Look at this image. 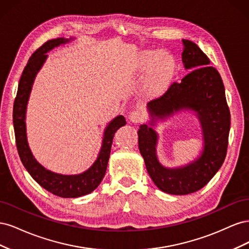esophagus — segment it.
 Segmentation results:
<instances>
[{
	"instance_id": "1",
	"label": "esophagus",
	"mask_w": 249,
	"mask_h": 249,
	"mask_svg": "<svg viewBox=\"0 0 249 249\" xmlns=\"http://www.w3.org/2000/svg\"><path fill=\"white\" fill-rule=\"evenodd\" d=\"M130 120L132 123H135V124H137V123H140V122H142L143 120V118H144V114H143V112H141V111H133L131 114H130Z\"/></svg>"
}]
</instances>
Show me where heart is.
Returning a JSON list of instances; mask_svg holds the SVG:
<instances>
[{
    "label": "heart",
    "instance_id": "obj_1",
    "mask_svg": "<svg viewBox=\"0 0 249 249\" xmlns=\"http://www.w3.org/2000/svg\"><path fill=\"white\" fill-rule=\"evenodd\" d=\"M157 58V55L153 53H146L144 56V62H143V70L145 71H150L148 78V85L153 91H159L161 90L170 77V67L164 61L158 62L154 67V62Z\"/></svg>",
    "mask_w": 249,
    "mask_h": 249
}]
</instances>
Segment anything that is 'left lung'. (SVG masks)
Instances as JSON below:
<instances>
[{"label": "left lung", "instance_id": "8db88e82", "mask_svg": "<svg viewBox=\"0 0 249 249\" xmlns=\"http://www.w3.org/2000/svg\"><path fill=\"white\" fill-rule=\"evenodd\" d=\"M182 41V61L186 70L192 71L179 83L173 82L163 95L150 101L147 109L152 117L162 119L180 110L196 112L202 129V153L186 166L166 168L158 161L156 131L147 124H141L138 131L139 149L149 177L160 190L175 195L196 192L216 175L227 156L231 127V113L219 72L210 66V59L197 44Z\"/></svg>", "mask_w": 249, "mask_h": 249}]
</instances>
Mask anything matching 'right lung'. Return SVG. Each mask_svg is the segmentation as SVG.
Wrapping results in <instances>:
<instances>
[{
	"label": "right lung",
	"mask_w": 249,
	"mask_h": 249,
	"mask_svg": "<svg viewBox=\"0 0 249 249\" xmlns=\"http://www.w3.org/2000/svg\"><path fill=\"white\" fill-rule=\"evenodd\" d=\"M71 38L66 39L63 37L48 40L46 43L37 49L24 69L19 79L16 101L13 105V126L16 134L18 152L21 163L37 183L49 192L64 198L80 197L83 195L91 193L102 182L107 170V165L111 152V145L115 132L126 124L123 115L115 117L108 124L104 132V138L100 154L92 166L80 175L63 176L52 172L44 168L36 161L29 147L26 132V110L29 101L30 92L37 72L39 71L43 63L48 58L47 53L60 44L70 42Z\"/></svg>",
	"instance_id": "obj_1"
}]
</instances>
